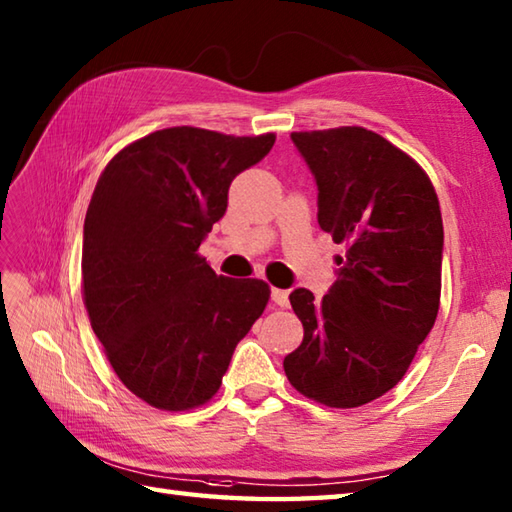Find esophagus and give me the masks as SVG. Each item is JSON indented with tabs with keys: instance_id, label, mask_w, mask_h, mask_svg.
I'll use <instances>...</instances> for the list:
<instances>
[{
	"instance_id": "obj_1",
	"label": "esophagus",
	"mask_w": 512,
	"mask_h": 512,
	"mask_svg": "<svg viewBox=\"0 0 512 512\" xmlns=\"http://www.w3.org/2000/svg\"><path fill=\"white\" fill-rule=\"evenodd\" d=\"M270 297H273V301L277 303L279 308H288V290H281V288H273V292H270Z\"/></svg>"
}]
</instances>
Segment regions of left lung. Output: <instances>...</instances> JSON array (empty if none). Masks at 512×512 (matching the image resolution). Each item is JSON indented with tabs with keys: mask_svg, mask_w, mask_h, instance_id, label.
Here are the masks:
<instances>
[{
	"mask_svg": "<svg viewBox=\"0 0 512 512\" xmlns=\"http://www.w3.org/2000/svg\"><path fill=\"white\" fill-rule=\"evenodd\" d=\"M319 187V226L339 277L321 301L290 295L303 341L284 358L299 394L352 409L396 387L440 310L442 215L416 160L365 127L292 132Z\"/></svg>",
	"mask_w": 512,
	"mask_h": 512,
	"instance_id": "8db88e82",
	"label": "left lung"
}]
</instances>
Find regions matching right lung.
I'll return each instance as SVG.
<instances>
[{
    "instance_id": "1",
    "label": "right lung",
    "mask_w": 512,
    "mask_h": 512,
    "mask_svg": "<svg viewBox=\"0 0 512 512\" xmlns=\"http://www.w3.org/2000/svg\"><path fill=\"white\" fill-rule=\"evenodd\" d=\"M273 145V132L167 127L123 147L96 182L83 226V303L116 376L151 407L209 402L266 310V281L217 277L200 244L224 215L233 178Z\"/></svg>"
}]
</instances>
